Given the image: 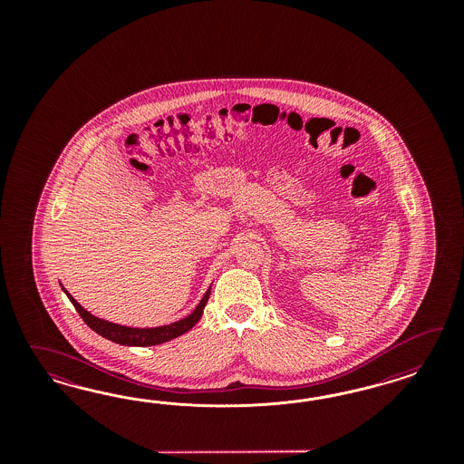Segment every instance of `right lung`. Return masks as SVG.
<instances>
[{"mask_svg":"<svg viewBox=\"0 0 464 464\" xmlns=\"http://www.w3.org/2000/svg\"><path fill=\"white\" fill-rule=\"evenodd\" d=\"M64 293L70 297V301L72 303L74 309L78 311V314L83 318L84 324H88L93 332H97L102 337L112 340L115 343H121V345L150 347V345H160L163 342H169L171 338L180 337L185 332H188L200 320L204 308L208 304V299L211 295V287L200 299L198 306L194 309L192 314H188L187 318H183L180 322L165 324V326H156V328H130V326H122V324H109V322L100 320L97 316L90 314L86 309L82 308L76 303V299L66 289H64Z\"/></svg>","mask_w":464,"mask_h":464,"instance_id":"obj_1","label":"right lung"}]
</instances>
